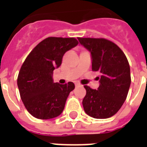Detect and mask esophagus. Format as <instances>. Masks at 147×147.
Masks as SVG:
<instances>
[{
    "label": "esophagus",
    "mask_w": 147,
    "mask_h": 147,
    "mask_svg": "<svg viewBox=\"0 0 147 147\" xmlns=\"http://www.w3.org/2000/svg\"><path fill=\"white\" fill-rule=\"evenodd\" d=\"M75 85H76V86H80V84L79 83H75Z\"/></svg>",
    "instance_id": "esophagus-1"
}]
</instances>
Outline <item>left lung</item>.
<instances>
[{"label":"left lung","mask_w":147,"mask_h":147,"mask_svg":"<svg viewBox=\"0 0 147 147\" xmlns=\"http://www.w3.org/2000/svg\"><path fill=\"white\" fill-rule=\"evenodd\" d=\"M90 53L92 70L101 73L97 90L84 86V111L96 119H106L119 111L131 85L130 66L126 56L115 43L105 38H78Z\"/></svg>","instance_id":"8db88e82"}]
</instances>
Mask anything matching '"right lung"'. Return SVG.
<instances>
[{
	"label": "right lung",
	"instance_id": "right-lung-1",
	"mask_svg": "<svg viewBox=\"0 0 147 147\" xmlns=\"http://www.w3.org/2000/svg\"><path fill=\"white\" fill-rule=\"evenodd\" d=\"M77 45L74 38L49 37L38 44L24 62L18 88L24 106L35 118L48 120L62 113L75 84L54 83L53 74L61 66L64 53Z\"/></svg>",
	"mask_w": 147,
	"mask_h": 147
}]
</instances>
